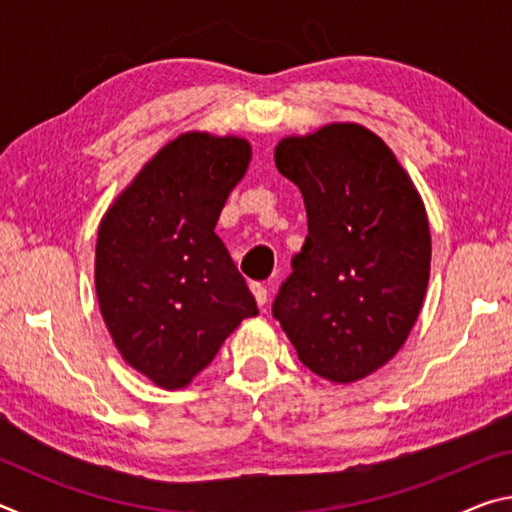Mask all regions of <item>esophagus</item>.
I'll list each match as a JSON object with an SVG mask.
<instances>
[{"instance_id":"1","label":"esophagus","mask_w":512,"mask_h":512,"mask_svg":"<svg viewBox=\"0 0 512 512\" xmlns=\"http://www.w3.org/2000/svg\"><path fill=\"white\" fill-rule=\"evenodd\" d=\"M250 291H253V296H255V300H257V305H259V307H264V305H266V300H268V291H266L264 284L253 282V284H250Z\"/></svg>"}]
</instances>
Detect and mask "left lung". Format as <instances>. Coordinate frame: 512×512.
Instances as JSON below:
<instances>
[{"label": "left lung", "mask_w": 512, "mask_h": 512, "mask_svg": "<svg viewBox=\"0 0 512 512\" xmlns=\"http://www.w3.org/2000/svg\"><path fill=\"white\" fill-rule=\"evenodd\" d=\"M275 167L305 198L309 235L273 316L311 372L359 381L395 357L420 316L427 210L388 144L352 121L284 137Z\"/></svg>", "instance_id": "1"}]
</instances>
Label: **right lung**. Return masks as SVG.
Listing matches in <instances>:
<instances>
[{
	"instance_id": "right-lung-1",
	"label": "right lung",
	"mask_w": 512,
	"mask_h": 512,
	"mask_svg": "<svg viewBox=\"0 0 512 512\" xmlns=\"http://www.w3.org/2000/svg\"><path fill=\"white\" fill-rule=\"evenodd\" d=\"M253 158L237 135L189 131L162 146L103 214L99 309L128 366L178 391L248 316L253 293L216 221Z\"/></svg>"
}]
</instances>
